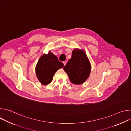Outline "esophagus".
<instances>
[{"label": "esophagus", "instance_id": "esophagus-1", "mask_svg": "<svg viewBox=\"0 0 131 131\" xmlns=\"http://www.w3.org/2000/svg\"><path fill=\"white\" fill-rule=\"evenodd\" d=\"M66 63H67V62H66V61L63 62V64H64V66H65V65L66 64Z\"/></svg>", "mask_w": 131, "mask_h": 131}]
</instances>
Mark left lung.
I'll use <instances>...</instances> for the list:
<instances>
[{"label": "left lung", "instance_id": "8db88e82", "mask_svg": "<svg viewBox=\"0 0 131 131\" xmlns=\"http://www.w3.org/2000/svg\"><path fill=\"white\" fill-rule=\"evenodd\" d=\"M70 81L74 84H81L89 78L91 65L87 55L82 49H74L71 58L64 67Z\"/></svg>", "mask_w": 131, "mask_h": 131}]
</instances>
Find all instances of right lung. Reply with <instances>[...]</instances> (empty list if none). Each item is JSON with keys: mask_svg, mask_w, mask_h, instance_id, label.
<instances>
[{"mask_svg": "<svg viewBox=\"0 0 131 131\" xmlns=\"http://www.w3.org/2000/svg\"><path fill=\"white\" fill-rule=\"evenodd\" d=\"M63 66V63L59 61L57 56L49 51L48 54H43L37 62L35 68L36 76L41 84L47 85L52 81L55 73Z\"/></svg>", "mask_w": 131, "mask_h": 131, "instance_id": "right-lung-1", "label": "right lung"}]
</instances>
